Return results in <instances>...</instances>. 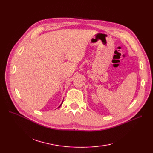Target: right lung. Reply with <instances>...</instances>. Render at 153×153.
Returning <instances> with one entry per match:
<instances>
[{
    "mask_svg": "<svg viewBox=\"0 0 153 153\" xmlns=\"http://www.w3.org/2000/svg\"><path fill=\"white\" fill-rule=\"evenodd\" d=\"M62 104H61V105H60V106H61V105H62ZM60 106H59V108H60Z\"/></svg>",
    "mask_w": 153,
    "mask_h": 153,
    "instance_id": "obj_1",
    "label": "right lung"
}]
</instances>
